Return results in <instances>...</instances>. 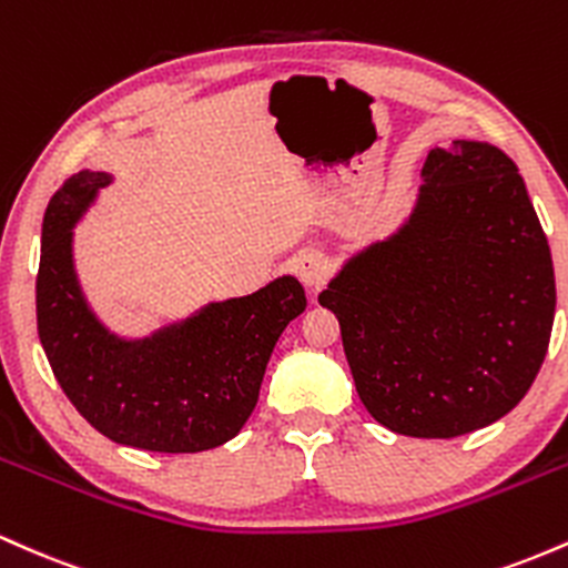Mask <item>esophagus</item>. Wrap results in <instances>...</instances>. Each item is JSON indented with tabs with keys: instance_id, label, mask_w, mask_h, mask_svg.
I'll return each instance as SVG.
<instances>
[{
	"instance_id": "esophagus-1",
	"label": "esophagus",
	"mask_w": 568,
	"mask_h": 568,
	"mask_svg": "<svg viewBox=\"0 0 568 568\" xmlns=\"http://www.w3.org/2000/svg\"><path fill=\"white\" fill-rule=\"evenodd\" d=\"M296 277L302 280L304 288L317 291L328 280V262H325L321 253H304L296 262Z\"/></svg>"
}]
</instances>
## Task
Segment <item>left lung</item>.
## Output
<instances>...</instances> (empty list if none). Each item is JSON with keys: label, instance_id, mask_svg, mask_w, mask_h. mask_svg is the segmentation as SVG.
I'll return each mask as SVG.
<instances>
[{"label": "left lung", "instance_id": "left-lung-1", "mask_svg": "<svg viewBox=\"0 0 568 568\" xmlns=\"http://www.w3.org/2000/svg\"><path fill=\"white\" fill-rule=\"evenodd\" d=\"M363 406L410 438L488 427L537 379L556 317L550 245L518 165L486 141L435 146L414 207L317 296Z\"/></svg>", "mask_w": 568, "mask_h": 568}]
</instances>
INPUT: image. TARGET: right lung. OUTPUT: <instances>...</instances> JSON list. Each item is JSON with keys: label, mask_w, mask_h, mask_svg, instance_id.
Listing matches in <instances>:
<instances>
[{"label": "right lung", "mask_w": 568, "mask_h": 568, "mask_svg": "<svg viewBox=\"0 0 568 568\" xmlns=\"http://www.w3.org/2000/svg\"><path fill=\"white\" fill-rule=\"evenodd\" d=\"M112 173L80 171L50 197L37 275V328L58 384L98 433L120 446L197 454L243 429L280 334L306 306L280 275L247 296L207 302L149 336L114 334L84 296L74 226Z\"/></svg>", "instance_id": "1"}]
</instances>
